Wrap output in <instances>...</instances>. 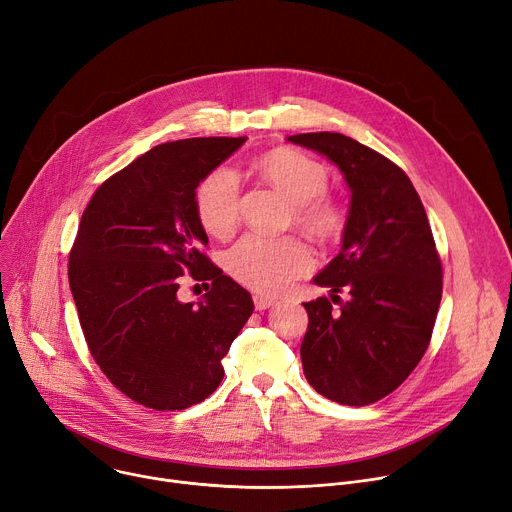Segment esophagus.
<instances>
[{
    "instance_id": "34e87169",
    "label": "esophagus",
    "mask_w": 512,
    "mask_h": 512,
    "mask_svg": "<svg viewBox=\"0 0 512 512\" xmlns=\"http://www.w3.org/2000/svg\"><path fill=\"white\" fill-rule=\"evenodd\" d=\"M253 300H255L257 311H265V309H269V306L276 304V298H269V296H255Z\"/></svg>"
}]
</instances>
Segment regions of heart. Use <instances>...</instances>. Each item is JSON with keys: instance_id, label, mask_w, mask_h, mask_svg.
I'll list each match as a JSON object with an SVG mask.
<instances>
[{"instance_id": "b5f03b06", "label": "heart", "mask_w": 512, "mask_h": 512, "mask_svg": "<svg viewBox=\"0 0 512 512\" xmlns=\"http://www.w3.org/2000/svg\"><path fill=\"white\" fill-rule=\"evenodd\" d=\"M257 173L294 206V220L319 241L335 238L344 228V212L325 197L329 170L319 160L292 148H274L257 160ZM238 179L230 168H218L195 191L201 226L226 238L238 222ZM313 257L300 238H265L249 234L226 253L228 274L257 292H282L311 269Z\"/></svg>"}]
</instances>
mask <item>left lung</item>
Returning a JSON list of instances; mask_svg holds the SVG:
<instances>
[{
	"instance_id": "left-lung-1",
	"label": "left lung",
	"mask_w": 512,
	"mask_h": 512,
	"mask_svg": "<svg viewBox=\"0 0 512 512\" xmlns=\"http://www.w3.org/2000/svg\"><path fill=\"white\" fill-rule=\"evenodd\" d=\"M288 142L333 162L350 189L342 251L313 278L329 288L304 302L306 381L323 397L368 405L395 391L422 360L442 296L428 216L403 170L344 133H298ZM346 289L351 298L336 296Z\"/></svg>"
}]
</instances>
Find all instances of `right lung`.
I'll use <instances>...</instances> for the list:
<instances>
[{
	"mask_svg": "<svg viewBox=\"0 0 512 512\" xmlns=\"http://www.w3.org/2000/svg\"><path fill=\"white\" fill-rule=\"evenodd\" d=\"M245 142L160 144L102 183L82 214L70 288L90 354L119 391L152 410L210 397L253 315L251 294L201 253L208 234L195 210L199 183ZM185 268L213 282L197 303L178 298Z\"/></svg>",
	"mask_w": 512,
	"mask_h": 512,
	"instance_id": "right-lung-1",
	"label": "right lung"
}]
</instances>
